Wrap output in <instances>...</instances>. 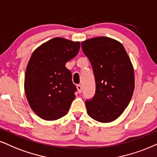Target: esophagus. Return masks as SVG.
Listing matches in <instances>:
<instances>
[{
    "mask_svg": "<svg viewBox=\"0 0 157 157\" xmlns=\"http://www.w3.org/2000/svg\"><path fill=\"white\" fill-rule=\"evenodd\" d=\"M76 87H77V90H78V92H79V93H81V92H82V85H81V84H77Z\"/></svg>",
    "mask_w": 157,
    "mask_h": 157,
    "instance_id": "obj_1",
    "label": "esophagus"
}]
</instances>
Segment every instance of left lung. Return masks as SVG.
Listing matches in <instances>:
<instances>
[{
	"instance_id": "1",
	"label": "left lung",
	"mask_w": 157,
	"mask_h": 157,
	"mask_svg": "<svg viewBox=\"0 0 157 157\" xmlns=\"http://www.w3.org/2000/svg\"><path fill=\"white\" fill-rule=\"evenodd\" d=\"M95 79V94L86 100L89 116L108 123L121 116L129 105L135 89L134 69L122 44L108 37H97L82 43Z\"/></svg>"
}]
</instances>
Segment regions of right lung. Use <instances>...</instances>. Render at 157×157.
<instances>
[{
  "instance_id": "right-lung-1",
  "label": "right lung",
  "mask_w": 157,
  "mask_h": 157,
  "mask_svg": "<svg viewBox=\"0 0 157 157\" xmlns=\"http://www.w3.org/2000/svg\"><path fill=\"white\" fill-rule=\"evenodd\" d=\"M79 49V42L57 37L33 53L25 73V91L30 108L41 119L54 121L69 111L77 89L65 64Z\"/></svg>"
}]
</instances>
